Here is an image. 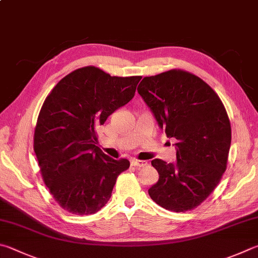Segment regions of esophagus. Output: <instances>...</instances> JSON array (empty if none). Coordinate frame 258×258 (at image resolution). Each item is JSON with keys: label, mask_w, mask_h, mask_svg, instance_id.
<instances>
[{"label": "esophagus", "mask_w": 258, "mask_h": 258, "mask_svg": "<svg viewBox=\"0 0 258 258\" xmlns=\"http://www.w3.org/2000/svg\"><path fill=\"white\" fill-rule=\"evenodd\" d=\"M147 165H148V162L143 161V160H137V159H132V160H131V166H133V167L142 168V167H145Z\"/></svg>", "instance_id": "obj_1"}]
</instances>
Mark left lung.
<instances>
[{"mask_svg":"<svg viewBox=\"0 0 258 258\" xmlns=\"http://www.w3.org/2000/svg\"><path fill=\"white\" fill-rule=\"evenodd\" d=\"M138 92L167 138L177 140L174 163L151 161L159 180L149 188L150 198L174 212L193 210L226 171L231 144L227 110L208 83L182 70L143 78Z\"/></svg>","mask_w":258,"mask_h":258,"instance_id":"1","label":"left lung"}]
</instances>
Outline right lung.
<instances>
[{
  "label": "right lung",
  "mask_w": 258,
  "mask_h": 258,
  "mask_svg": "<svg viewBox=\"0 0 258 258\" xmlns=\"http://www.w3.org/2000/svg\"><path fill=\"white\" fill-rule=\"evenodd\" d=\"M142 77H110L86 67L53 88L37 119L34 150L41 177L62 209L89 215L108 202L127 159H115L97 147L96 127L132 99Z\"/></svg>",
  "instance_id": "obj_1"
}]
</instances>
